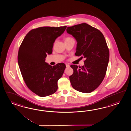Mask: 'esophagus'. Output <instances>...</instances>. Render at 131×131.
Returning <instances> with one entry per match:
<instances>
[{"instance_id":"1","label":"esophagus","mask_w":131,"mask_h":131,"mask_svg":"<svg viewBox=\"0 0 131 131\" xmlns=\"http://www.w3.org/2000/svg\"><path fill=\"white\" fill-rule=\"evenodd\" d=\"M66 67H67V68H69L70 67V66L68 64H66Z\"/></svg>"}]
</instances>
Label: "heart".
<instances>
[{
	"instance_id": "obj_1",
	"label": "heart",
	"mask_w": 131,
	"mask_h": 131,
	"mask_svg": "<svg viewBox=\"0 0 131 131\" xmlns=\"http://www.w3.org/2000/svg\"><path fill=\"white\" fill-rule=\"evenodd\" d=\"M72 38H71L70 37H66V38H65V41L67 40H69V39H71Z\"/></svg>"
}]
</instances>
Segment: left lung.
Segmentation results:
<instances>
[{
    "label": "left lung",
    "mask_w": 131,
    "mask_h": 131,
    "mask_svg": "<svg viewBox=\"0 0 131 131\" xmlns=\"http://www.w3.org/2000/svg\"><path fill=\"white\" fill-rule=\"evenodd\" d=\"M67 31L77 41L75 55L85 58L84 66L71 65L74 73L69 77L72 87L79 92L89 93L104 80L109 59V51L100 30L86 23L67 27Z\"/></svg>",
    "instance_id": "1"
}]
</instances>
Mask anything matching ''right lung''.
<instances>
[{"mask_svg": "<svg viewBox=\"0 0 131 131\" xmlns=\"http://www.w3.org/2000/svg\"><path fill=\"white\" fill-rule=\"evenodd\" d=\"M67 26L43 27L30 30L19 48L17 60L24 81L32 92L41 97L54 93L57 81L62 77L63 63L51 66L45 62L47 54L52 53L54 43Z\"/></svg>", "mask_w": 131, "mask_h": 131, "instance_id": "add662e5", "label": "right lung"}]
</instances>
